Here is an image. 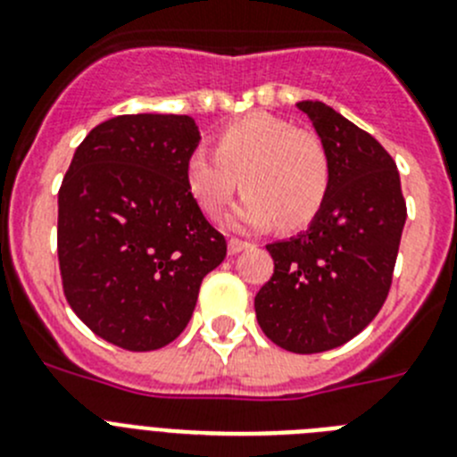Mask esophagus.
Masks as SVG:
<instances>
[{"label":"esophagus","instance_id":"34e87169","mask_svg":"<svg viewBox=\"0 0 457 457\" xmlns=\"http://www.w3.org/2000/svg\"><path fill=\"white\" fill-rule=\"evenodd\" d=\"M249 242H245V240H237V237H231V240H228V253H240V251H245V249H249Z\"/></svg>","mask_w":457,"mask_h":457}]
</instances>
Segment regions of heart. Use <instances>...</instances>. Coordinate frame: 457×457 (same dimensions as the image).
Wrapping results in <instances>:
<instances>
[{
	"label": "heart",
	"instance_id": "1",
	"mask_svg": "<svg viewBox=\"0 0 457 457\" xmlns=\"http://www.w3.org/2000/svg\"><path fill=\"white\" fill-rule=\"evenodd\" d=\"M237 181L245 199L233 224L299 231L315 221L328 199V152L315 131L253 112L220 129L215 154L196 149L186 161L187 192L211 220L224 217Z\"/></svg>",
	"mask_w": 457,
	"mask_h": 457
}]
</instances>
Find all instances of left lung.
<instances>
[{
    "mask_svg": "<svg viewBox=\"0 0 457 457\" xmlns=\"http://www.w3.org/2000/svg\"><path fill=\"white\" fill-rule=\"evenodd\" d=\"M330 158V190L308 231L267 245L274 274L256 295L262 333L292 353L349 342L392 286L405 199L396 162L376 137L321 102H299Z\"/></svg>",
    "mask_w": 457,
    "mask_h": 457,
    "instance_id": "8db88e82",
    "label": "left lung"
}]
</instances>
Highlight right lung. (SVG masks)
I'll return each instance as SVG.
<instances>
[{
	"instance_id": "1",
	"label": "right lung",
	"mask_w": 457,
	"mask_h": 457,
	"mask_svg": "<svg viewBox=\"0 0 457 457\" xmlns=\"http://www.w3.org/2000/svg\"><path fill=\"white\" fill-rule=\"evenodd\" d=\"M187 115H117L77 146L58 190V265L79 320L127 351L177 340L226 240L186 186Z\"/></svg>"
}]
</instances>
